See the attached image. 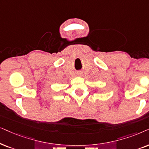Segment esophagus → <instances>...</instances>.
Masks as SVG:
<instances>
[{
    "mask_svg": "<svg viewBox=\"0 0 149 149\" xmlns=\"http://www.w3.org/2000/svg\"><path fill=\"white\" fill-rule=\"evenodd\" d=\"M78 76H82V73H81V72H79V73H78Z\"/></svg>",
    "mask_w": 149,
    "mask_h": 149,
    "instance_id": "obj_1",
    "label": "esophagus"
}]
</instances>
